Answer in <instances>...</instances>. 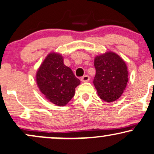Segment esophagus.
I'll list each match as a JSON object with an SVG mask.
<instances>
[{"mask_svg": "<svg viewBox=\"0 0 154 154\" xmlns=\"http://www.w3.org/2000/svg\"><path fill=\"white\" fill-rule=\"evenodd\" d=\"M90 80V77L88 75H84L81 78V81L82 82H88Z\"/></svg>", "mask_w": 154, "mask_h": 154, "instance_id": "1", "label": "esophagus"}]
</instances>
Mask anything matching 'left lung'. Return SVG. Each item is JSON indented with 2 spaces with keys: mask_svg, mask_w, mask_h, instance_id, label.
I'll return each mask as SVG.
<instances>
[{
  "mask_svg": "<svg viewBox=\"0 0 154 154\" xmlns=\"http://www.w3.org/2000/svg\"><path fill=\"white\" fill-rule=\"evenodd\" d=\"M96 73L94 79L100 98L107 103L119 99L128 81V72L124 60L117 54L107 51L94 58Z\"/></svg>",
  "mask_w": 154,
  "mask_h": 154,
  "instance_id": "1",
  "label": "left lung"
}]
</instances>
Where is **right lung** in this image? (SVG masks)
Returning <instances> with one entry per match:
<instances>
[{"instance_id":"add662e5","label":"right lung","mask_w":154,"mask_h":154,"mask_svg":"<svg viewBox=\"0 0 154 154\" xmlns=\"http://www.w3.org/2000/svg\"><path fill=\"white\" fill-rule=\"evenodd\" d=\"M39 89L49 102L57 106L66 105L75 96L80 81L69 67L63 63V57L56 52L46 56L36 72Z\"/></svg>"}]
</instances>
